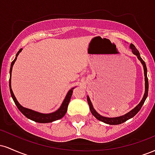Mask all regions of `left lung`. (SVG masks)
Returning a JSON list of instances; mask_svg holds the SVG:
<instances>
[{
    "mask_svg": "<svg viewBox=\"0 0 155 155\" xmlns=\"http://www.w3.org/2000/svg\"><path fill=\"white\" fill-rule=\"evenodd\" d=\"M130 48L132 50V52L135 55H136L138 59L140 60V63H141L142 65H143V71H144V79H145V92L144 95H143V98L142 100L140 101V102L139 103V104H138V106H136L133 109L131 110L130 111H129L128 113L125 114L124 115H122V116L120 117H113V118H110V117H103L101 115L99 114L97 111H95V108H93V106H92L91 101H90V97L87 95V102L89 106H90V110L91 111L92 114L93 115L94 117H95L97 120L101 121V122H104V123L108 124H120L123 123V122H126L127 120H130V119L133 118L135 115L138 113V111H140V109L141 108L143 104H144L146 99H147V96H148V91H149V81H148V78H147V65H146L145 62L143 61V59L140 58V53L138 51V49H136V47L133 45V44H131L130 45Z\"/></svg>",
    "mask_w": 155,
    "mask_h": 155,
    "instance_id": "left-lung-1",
    "label": "left lung"
}]
</instances>
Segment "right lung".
Wrapping results in <instances>:
<instances>
[{
    "label": "right lung",
    "mask_w": 155,
    "mask_h": 155,
    "mask_svg": "<svg viewBox=\"0 0 155 155\" xmlns=\"http://www.w3.org/2000/svg\"><path fill=\"white\" fill-rule=\"evenodd\" d=\"M22 49H20L18 51V52L16 54L15 59L12 61V64H11V68H10V79H9V89H10V92L11 95H12V98H13V101H15L16 106L18 108V109L27 118L30 119V120L34 121V122H39V123H49V122H54V121H56L58 120H60L62 117L65 116V113H66L67 109H68V106L69 102H70L71 97L72 93H73V90L74 88L71 89L69 90L68 92L67 93L66 96H65V99H64L63 102L62 103V105L60 106V107L56 111L52 112V113L49 114H42L39 113V112L35 111L33 110L29 109V108H27L23 107V106H21L20 104H19V102L17 101V98L15 97V95H14L13 91L12 90V86H11V76H12V68H13L14 64H15L16 60H17V56H18L19 52L22 51Z\"/></svg>",
    "instance_id": "1"
}]
</instances>
